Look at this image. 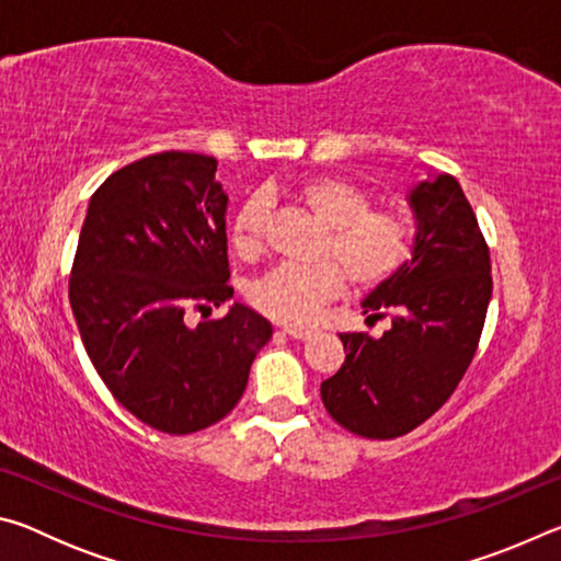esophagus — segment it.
<instances>
[{"instance_id": "34e87169", "label": "esophagus", "mask_w": 561, "mask_h": 561, "mask_svg": "<svg viewBox=\"0 0 561 561\" xmlns=\"http://www.w3.org/2000/svg\"><path fill=\"white\" fill-rule=\"evenodd\" d=\"M284 331V334H287V336H291V339H309L311 334H314V331H311V329H301V327H284L282 329Z\"/></svg>"}]
</instances>
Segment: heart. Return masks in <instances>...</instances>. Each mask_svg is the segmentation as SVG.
Wrapping results in <instances>:
<instances>
[{
	"label": "heart",
	"mask_w": 561,
	"mask_h": 561,
	"mask_svg": "<svg viewBox=\"0 0 561 561\" xmlns=\"http://www.w3.org/2000/svg\"><path fill=\"white\" fill-rule=\"evenodd\" d=\"M299 205L329 227L319 257L334 260L358 289L376 287L403 267L411 254V227L398 213L374 210L371 195L344 175H311L289 190ZM267 230V203L250 197L232 220L234 250L252 257L262 250ZM339 266V267H340ZM337 267V268H339ZM335 264H284L254 284L250 299L262 314L284 324H304L319 304L336 297L341 273Z\"/></svg>",
	"instance_id": "obj_1"
}]
</instances>
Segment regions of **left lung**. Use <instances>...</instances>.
Wrapping results in <instances>:
<instances>
[{"mask_svg":"<svg viewBox=\"0 0 561 561\" xmlns=\"http://www.w3.org/2000/svg\"><path fill=\"white\" fill-rule=\"evenodd\" d=\"M411 260L360 301L366 321L391 317L381 339L339 334L346 360L321 401L346 431L386 440L411 433L468 371L492 297L490 250L458 180L431 173L408 190Z\"/></svg>","mask_w":561,"mask_h":561,"instance_id":"8db88e82","label":"left lung"}]
</instances>
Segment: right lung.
<instances>
[{
  "label": "right lung",
  "mask_w": 561,
  "mask_h": 561,
  "mask_svg": "<svg viewBox=\"0 0 561 561\" xmlns=\"http://www.w3.org/2000/svg\"><path fill=\"white\" fill-rule=\"evenodd\" d=\"M217 160L158 153L116 170L89 201L69 279L81 341L101 381L138 421L187 435L232 411L272 324L232 299L227 193Z\"/></svg>",
  "instance_id": "right-lung-1"
}]
</instances>
